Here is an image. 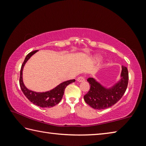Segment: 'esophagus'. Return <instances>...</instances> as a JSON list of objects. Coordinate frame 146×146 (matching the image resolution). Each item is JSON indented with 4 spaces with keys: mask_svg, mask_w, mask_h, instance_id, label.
Instances as JSON below:
<instances>
[{
    "mask_svg": "<svg viewBox=\"0 0 146 146\" xmlns=\"http://www.w3.org/2000/svg\"><path fill=\"white\" fill-rule=\"evenodd\" d=\"M79 82H82L85 81V78L84 76H79V77L77 78V80H76Z\"/></svg>",
    "mask_w": 146,
    "mask_h": 146,
    "instance_id": "obj_1",
    "label": "esophagus"
}]
</instances>
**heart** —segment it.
<instances>
[{
    "label": "heart",
    "mask_w": 146,
    "mask_h": 146,
    "mask_svg": "<svg viewBox=\"0 0 146 146\" xmlns=\"http://www.w3.org/2000/svg\"><path fill=\"white\" fill-rule=\"evenodd\" d=\"M91 58H92V59L93 60L95 61H97L100 59V56L98 55H93L92 56H91Z\"/></svg>",
    "instance_id": "1"
}]
</instances>
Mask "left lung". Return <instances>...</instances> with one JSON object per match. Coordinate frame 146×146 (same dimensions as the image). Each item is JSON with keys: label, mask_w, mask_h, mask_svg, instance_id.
<instances>
[{"label": "left lung", "mask_w": 146, "mask_h": 146, "mask_svg": "<svg viewBox=\"0 0 146 146\" xmlns=\"http://www.w3.org/2000/svg\"><path fill=\"white\" fill-rule=\"evenodd\" d=\"M128 71L122 66L120 78L110 86L101 84L95 78H89L88 82L91 86L88 93L84 96L85 102L95 110H104L115 104L122 97L128 84Z\"/></svg>", "instance_id": "left-lung-1"}]
</instances>
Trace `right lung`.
<instances>
[{
    "instance_id": "obj_1",
    "label": "right lung",
    "mask_w": 146,
    "mask_h": 146,
    "mask_svg": "<svg viewBox=\"0 0 146 146\" xmlns=\"http://www.w3.org/2000/svg\"><path fill=\"white\" fill-rule=\"evenodd\" d=\"M37 51V50L32 51L26 56L25 60H24L21 69L19 82L20 86L26 98H28V99L34 104L41 108H51L60 102L63 97L66 88L71 83L75 82V80L73 79V80L64 81V82L59 84L52 90L44 91V92H37V91H35L28 89L24 84L23 81V70L24 66L29 60V59Z\"/></svg>"
}]
</instances>
